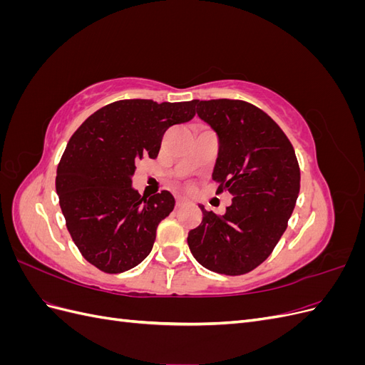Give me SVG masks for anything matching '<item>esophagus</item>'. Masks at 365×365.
<instances>
[{
	"label": "esophagus",
	"mask_w": 365,
	"mask_h": 365,
	"mask_svg": "<svg viewBox=\"0 0 365 365\" xmlns=\"http://www.w3.org/2000/svg\"><path fill=\"white\" fill-rule=\"evenodd\" d=\"M185 200L184 197H176V207H182V205H185Z\"/></svg>",
	"instance_id": "34e87169"
}]
</instances>
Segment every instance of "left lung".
<instances>
[{"mask_svg":"<svg viewBox=\"0 0 365 365\" xmlns=\"http://www.w3.org/2000/svg\"><path fill=\"white\" fill-rule=\"evenodd\" d=\"M219 137L216 193L233 195L225 215L207 212L187 244L204 268L242 275L268 259L288 227L300 192V168L289 138L262 109L244 101H195Z\"/></svg>","mask_w":365,"mask_h":365,"instance_id":"1","label":"left lung"}]
</instances>
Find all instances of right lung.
<instances>
[{"instance_id":"obj_1","label":"right lung","mask_w":365,"mask_h":365,"mask_svg":"<svg viewBox=\"0 0 365 365\" xmlns=\"http://www.w3.org/2000/svg\"><path fill=\"white\" fill-rule=\"evenodd\" d=\"M195 117V101H118L88 117L71 135L56 172V192L71 239L103 272L118 274L148 257L157 227L175 207L170 192L132 189L143 158H157L164 132Z\"/></svg>"}]
</instances>
